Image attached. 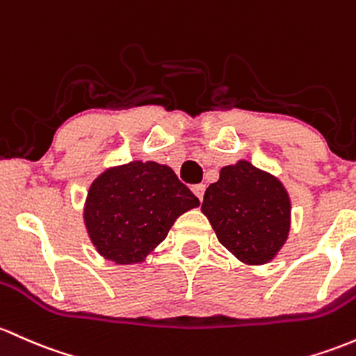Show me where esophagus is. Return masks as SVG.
<instances>
[{"label":"esophagus","mask_w":356,"mask_h":356,"mask_svg":"<svg viewBox=\"0 0 356 356\" xmlns=\"http://www.w3.org/2000/svg\"><path fill=\"white\" fill-rule=\"evenodd\" d=\"M204 189H206L204 184H196V186H193V193L196 194V197L199 199V201H202V197H204Z\"/></svg>","instance_id":"esophagus-1"}]
</instances>
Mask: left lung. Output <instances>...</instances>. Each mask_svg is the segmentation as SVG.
<instances>
[{
  "label": "left lung",
  "instance_id": "1",
  "mask_svg": "<svg viewBox=\"0 0 356 356\" xmlns=\"http://www.w3.org/2000/svg\"><path fill=\"white\" fill-rule=\"evenodd\" d=\"M220 243L247 265L275 259L291 229V197L275 175L248 160L222 167L201 206Z\"/></svg>",
  "mask_w": 356,
  "mask_h": 356
}]
</instances>
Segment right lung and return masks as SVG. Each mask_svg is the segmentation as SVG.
I'll return each mask as SVG.
<instances>
[{
  "mask_svg": "<svg viewBox=\"0 0 356 356\" xmlns=\"http://www.w3.org/2000/svg\"><path fill=\"white\" fill-rule=\"evenodd\" d=\"M199 199L169 165L131 160L109 167L89 186L84 225L96 252L118 265L142 264L175 220Z\"/></svg>",
  "mask_w": 356,
  "mask_h": 356,
  "instance_id": "right-lung-1",
  "label": "right lung"
}]
</instances>
